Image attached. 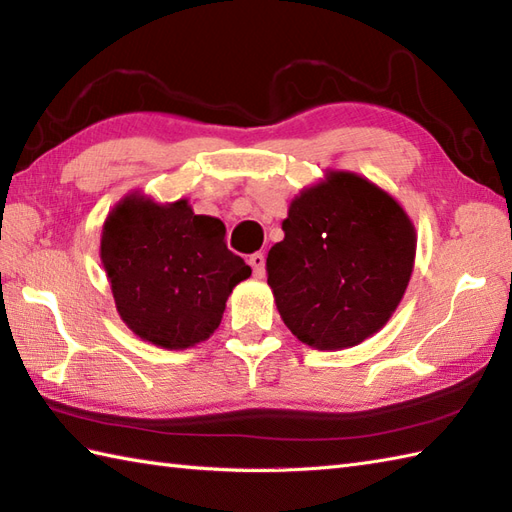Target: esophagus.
I'll return each instance as SVG.
<instances>
[{"label":"esophagus","mask_w":512,"mask_h":512,"mask_svg":"<svg viewBox=\"0 0 512 512\" xmlns=\"http://www.w3.org/2000/svg\"><path fill=\"white\" fill-rule=\"evenodd\" d=\"M248 264L253 266V275L262 279L266 275V255L264 253H253L248 257Z\"/></svg>","instance_id":"esophagus-1"}]
</instances>
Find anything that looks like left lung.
<instances>
[{"instance_id":"obj_1","label":"left lung","mask_w":512,"mask_h":512,"mask_svg":"<svg viewBox=\"0 0 512 512\" xmlns=\"http://www.w3.org/2000/svg\"><path fill=\"white\" fill-rule=\"evenodd\" d=\"M284 239L268 250V286L288 330L317 350L376 334L405 295L416 228L389 193L350 171L290 202Z\"/></svg>"}]
</instances>
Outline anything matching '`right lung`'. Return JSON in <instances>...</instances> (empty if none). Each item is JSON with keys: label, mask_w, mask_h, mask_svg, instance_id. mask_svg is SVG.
<instances>
[{"label": "right lung", "mask_w": 512, "mask_h": 512, "mask_svg": "<svg viewBox=\"0 0 512 512\" xmlns=\"http://www.w3.org/2000/svg\"><path fill=\"white\" fill-rule=\"evenodd\" d=\"M226 226L187 200L158 204L132 193L107 215L101 262L116 310L143 341L184 350L217 330L250 266L224 242Z\"/></svg>", "instance_id": "1"}]
</instances>
